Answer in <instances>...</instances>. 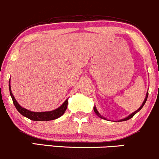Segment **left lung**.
<instances>
[{"label":"left lung","mask_w":159,"mask_h":159,"mask_svg":"<svg viewBox=\"0 0 159 159\" xmlns=\"http://www.w3.org/2000/svg\"><path fill=\"white\" fill-rule=\"evenodd\" d=\"M147 98H148V92H147V94H146V98H145V99H144L143 102V103H142L141 106H140V107H139L138 109H137V110H136V111H134V113H132L131 114H130L129 116H127V117H125V118H124V119H119V120H118V122H123V121H127V120H128V119H130L132 118V117L134 116L135 114H136V113H137V112L140 111V110H141V109H142L143 107L144 106V104H145L146 101H147ZM94 113H96V115H97L98 116V117H100V118L103 119H107L106 118H105V117H103V116H101V114L99 113V112L98 111L97 108H96V107H95V106H94Z\"/></svg>","instance_id":"8db88e82"}]
</instances>
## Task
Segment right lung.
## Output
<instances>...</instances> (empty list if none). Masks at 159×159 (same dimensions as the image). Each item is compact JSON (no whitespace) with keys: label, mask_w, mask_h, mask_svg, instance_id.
<instances>
[{"label":"right lung","mask_w":159,"mask_h":159,"mask_svg":"<svg viewBox=\"0 0 159 159\" xmlns=\"http://www.w3.org/2000/svg\"><path fill=\"white\" fill-rule=\"evenodd\" d=\"M9 89H10V94L11 96L12 101H13L14 105L18 111L19 112L22 116H25L26 118L31 119L33 121H49L56 119L61 116L64 113H65L67 107V103H68V99H66V101L62 103L58 108L52 111H46V112H33L31 110H28L27 109L22 107V106L19 104L17 101L16 100L15 97L12 93L11 87H10V80L9 81Z\"/></svg>","instance_id":"add662e5"}]
</instances>
